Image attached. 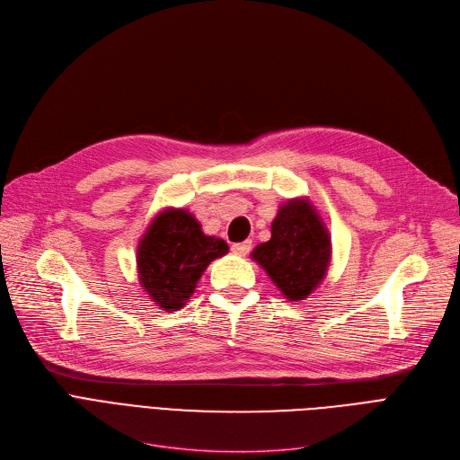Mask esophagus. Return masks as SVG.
I'll use <instances>...</instances> for the list:
<instances>
[{"instance_id":"34e87169","label":"esophagus","mask_w":460,"mask_h":460,"mask_svg":"<svg viewBox=\"0 0 460 460\" xmlns=\"http://www.w3.org/2000/svg\"><path fill=\"white\" fill-rule=\"evenodd\" d=\"M250 248H252V240H244V243L233 244V248H231V250H233L236 255H248Z\"/></svg>"}]
</instances>
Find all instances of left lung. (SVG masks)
Returning <instances> with one entry per match:
<instances>
[{
	"mask_svg": "<svg viewBox=\"0 0 460 460\" xmlns=\"http://www.w3.org/2000/svg\"><path fill=\"white\" fill-rule=\"evenodd\" d=\"M330 257L328 229L307 199L281 205L272 222L270 240L252 252V259L291 302L304 300L315 291L326 276Z\"/></svg>",
	"mask_w": 460,
	"mask_h": 460,
	"instance_id": "left-lung-1",
	"label": "left lung"
}]
</instances>
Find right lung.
I'll use <instances>...</instances> for the list:
<instances>
[{
	"instance_id": "1",
	"label": "right lung",
	"mask_w": 460,
	"mask_h": 460,
	"mask_svg": "<svg viewBox=\"0 0 460 460\" xmlns=\"http://www.w3.org/2000/svg\"><path fill=\"white\" fill-rule=\"evenodd\" d=\"M227 252L222 238L201 231L196 216L182 208H165L137 244L139 285L160 309L177 311L196 291L208 264Z\"/></svg>"
}]
</instances>
